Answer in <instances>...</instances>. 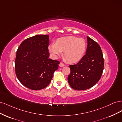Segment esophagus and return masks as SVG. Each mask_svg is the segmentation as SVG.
I'll return each instance as SVG.
<instances>
[{
    "label": "esophagus",
    "instance_id": "obj_1",
    "mask_svg": "<svg viewBox=\"0 0 122 122\" xmlns=\"http://www.w3.org/2000/svg\"><path fill=\"white\" fill-rule=\"evenodd\" d=\"M59 66L61 67H63L65 66V65L63 63H62V62H60V64H59Z\"/></svg>",
    "mask_w": 122,
    "mask_h": 122
}]
</instances>
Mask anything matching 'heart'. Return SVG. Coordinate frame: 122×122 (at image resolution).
<instances>
[{
    "label": "heart",
    "mask_w": 122,
    "mask_h": 122,
    "mask_svg": "<svg viewBox=\"0 0 122 122\" xmlns=\"http://www.w3.org/2000/svg\"><path fill=\"white\" fill-rule=\"evenodd\" d=\"M86 49V41L74 36L58 38L55 44H51L48 46V51L53 58H57L64 51L65 58L70 63L79 61L83 57Z\"/></svg>",
    "instance_id": "obj_1"
}]
</instances>
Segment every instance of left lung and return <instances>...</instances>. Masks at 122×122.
<instances>
[{"instance_id": "obj_1", "label": "left lung", "mask_w": 122, "mask_h": 122, "mask_svg": "<svg viewBox=\"0 0 122 122\" xmlns=\"http://www.w3.org/2000/svg\"><path fill=\"white\" fill-rule=\"evenodd\" d=\"M87 46L85 54L78 63L70 65L69 84L75 90L88 89L100 79L104 69V59L100 46L87 36Z\"/></svg>"}]
</instances>
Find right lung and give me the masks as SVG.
<instances>
[{"mask_svg":"<svg viewBox=\"0 0 122 122\" xmlns=\"http://www.w3.org/2000/svg\"><path fill=\"white\" fill-rule=\"evenodd\" d=\"M49 36L38 35L21 43L15 66L17 78L24 86L40 90L48 86L60 61L49 58Z\"/></svg>","mask_w":122,"mask_h":122,"instance_id":"1","label":"right lung"}]
</instances>
